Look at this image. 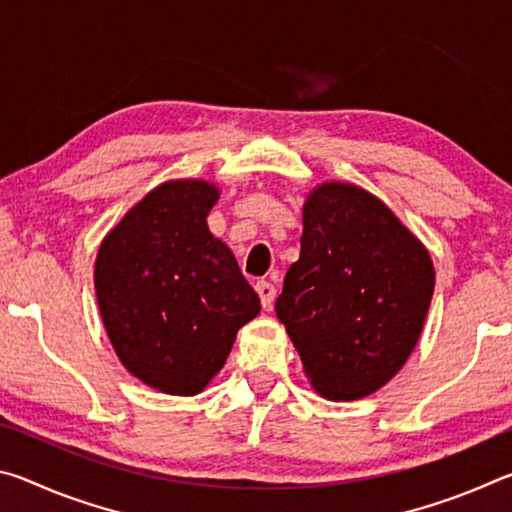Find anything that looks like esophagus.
Segmentation results:
<instances>
[{"label": "esophagus", "instance_id": "esophagus-1", "mask_svg": "<svg viewBox=\"0 0 512 512\" xmlns=\"http://www.w3.org/2000/svg\"><path fill=\"white\" fill-rule=\"evenodd\" d=\"M255 291H257L259 300H262V307L264 309H271L273 307V300H275V287H273V284L266 282V280H259L255 284Z\"/></svg>", "mask_w": 512, "mask_h": 512}]
</instances>
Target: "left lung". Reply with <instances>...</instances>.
I'll return each mask as SVG.
<instances>
[{"label": "left lung", "instance_id": "8db88e82", "mask_svg": "<svg viewBox=\"0 0 512 512\" xmlns=\"http://www.w3.org/2000/svg\"><path fill=\"white\" fill-rule=\"evenodd\" d=\"M431 257L366 189L325 183L302 210L300 259L275 314L311 386L327 400H361L400 370L431 305Z\"/></svg>", "mask_w": 512, "mask_h": 512}]
</instances>
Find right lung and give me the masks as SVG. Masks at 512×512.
<instances>
[{"mask_svg": "<svg viewBox=\"0 0 512 512\" xmlns=\"http://www.w3.org/2000/svg\"><path fill=\"white\" fill-rule=\"evenodd\" d=\"M219 189L169 180L101 241L94 289L119 361L146 386L196 395L223 368L259 296L207 228Z\"/></svg>", "mask_w": 512, "mask_h": 512, "instance_id": "obj_1", "label": "right lung"}]
</instances>
